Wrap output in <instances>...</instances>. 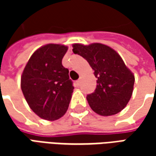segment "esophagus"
<instances>
[{
	"label": "esophagus",
	"mask_w": 156,
	"mask_h": 156,
	"mask_svg": "<svg viewBox=\"0 0 156 156\" xmlns=\"http://www.w3.org/2000/svg\"><path fill=\"white\" fill-rule=\"evenodd\" d=\"M76 83H77V85H78V86H79V85H80V83H81V80H80V79L77 80V81H76Z\"/></svg>",
	"instance_id": "obj_1"
}]
</instances>
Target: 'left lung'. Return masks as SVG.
Masks as SVG:
<instances>
[{
  "label": "left lung",
  "instance_id": "8db88e82",
  "mask_svg": "<svg viewBox=\"0 0 156 156\" xmlns=\"http://www.w3.org/2000/svg\"><path fill=\"white\" fill-rule=\"evenodd\" d=\"M73 51L86 59L94 71L97 86L87 95L88 105L98 115H114L125 108L133 93L134 76L117 52L106 45H73Z\"/></svg>",
  "mask_w": 156,
  "mask_h": 156
}]
</instances>
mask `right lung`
Returning <instances> with one entry per match:
<instances>
[{"instance_id": "obj_1", "label": "right lung", "mask_w": 156, "mask_h": 156, "mask_svg": "<svg viewBox=\"0 0 156 156\" xmlns=\"http://www.w3.org/2000/svg\"><path fill=\"white\" fill-rule=\"evenodd\" d=\"M68 47L48 44L32 55L23 70L21 88L36 115L46 120H56L68 110L74 87L68 69L62 64Z\"/></svg>"}]
</instances>
